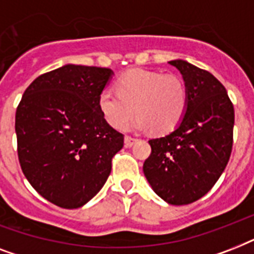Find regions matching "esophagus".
Instances as JSON below:
<instances>
[{
    "instance_id": "1",
    "label": "esophagus",
    "mask_w": 254,
    "mask_h": 254,
    "mask_svg": "<svg viewBox=\"0 0 254 254\" xmlns=\"http://www.w3.org/2000/svg\"><path fill=\"white\" fill-rule=\"evenodd\" d=\"M135 142H137V139L131 138V137H129V135H127V137L124 138V143H125V146L127 147H131Z\"/></svg>"
}]
</instances>
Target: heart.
I'll list each match as a JSON object with an SVG mask.
<instances>
[{
  "label": "heart",
  "instance_id": "obj_1",
  "mask_svg": "<svg viewBox=\"0 0 254 254\" xmlns=\"http://www.w3.org/2000/svg\"><path fill=\"white\" fill-rule=\"evenodd\" d=\"M117 92L104 89L99 96L101 115L111 127L124 129L138 113L131 127L169 133L181 124L189 104L185 81L159 71L129 69L116 81Z\"/></svg>",
  "mask_w": 254,
  "mask_h": 254
}]
</instances>
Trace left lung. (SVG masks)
<instances>
[{
	"instance_id": "obj_1",
	"label": "left lung",
	"mask_w": 254,
	"mask_h": 254,
	"mask_svg": "<svg viewBox=\"0 0 254 254\" xmlns=\"http://www.w3.org/2000/svg\"><path fill=\"white\" fill-rule=\"evenodd\" d=\"M169 64L187 87V111L171 133L149 141L151 154L143 174L159 197L183 205L204 196L224 171L232 151L235 111L212 73L182 59Z\"/></svg>"
}]
</instances>
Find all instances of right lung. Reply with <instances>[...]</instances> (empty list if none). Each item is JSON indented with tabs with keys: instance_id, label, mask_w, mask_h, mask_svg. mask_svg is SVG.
I'll return each instance as SVG.
<instances>
[{
	"instance_id": "obj_1",
	"label": "right lung",
	"mask_w": 254,
	"mask_h": 254,
	"mask_svg": "<svg viewBox=\"0 0 254 254\" xmlns=\"http://www.w3.org/2000/svg\"><path fill=\"white\" fill-rule=\"evenodd\" d=\"M111 68L64 64L38 76L15 112L18 158L38 193L62 208L87 204L105 185L124 135L101 115Z\"/></svg>"
}]
</instances>
